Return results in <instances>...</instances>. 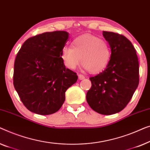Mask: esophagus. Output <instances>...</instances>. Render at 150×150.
I'll return each mask as SVG.
<instances>
[{"mask_svg": "<svg viewBox=\"0 0 150 150\" xmlns=\"http://www.w3.org/2000/svg\"><path fill=\"white\" fill-rule=\"evenodd\" d=\"M78 77H79V79L82 80V79H83L84 78H85V76H84L83 75H82V74H79V75H78Z\"/></svg>", "mask_w": 150, "mask_h": 150, "instance_id": "1", "label": "esophagus"}]
</instances>
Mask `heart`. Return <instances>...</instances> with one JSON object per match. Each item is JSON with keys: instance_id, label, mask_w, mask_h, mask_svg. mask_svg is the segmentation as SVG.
Wrapping results in <instances>:
<instances>
[{"instance_id": "obj_1", "label": "heart", "mask_w": 150, "mask_h": 150, "mask_svg": "<svg viewBox=\"0 0 150 150\" xmlns=\"http://www.w3.org/2000/svg\"><path fill=\"white\" fill-rule=\"evenodd\" d=\"M111 56L109 44L90 34L75 38L72 47L65 46L61 52V58L67 68L75 69L81 61L84 68L94 74L107 68Z\"/></svg>"}]
</instances>
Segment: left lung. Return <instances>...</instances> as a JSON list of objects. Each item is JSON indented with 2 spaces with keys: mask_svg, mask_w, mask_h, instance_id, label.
<instances>
[{
  "mask_svg": "<svg viewBox=\"0 0 150 150\" xmlns=\"http://www.w3.org/2000/svg\"><path fill=\"white\" fill-rule=\"evenodd\" d=\"M103 35L110 45L111 59L105 70L90 78L92 86L86 100L96 112L111 115L125 108L137 88L139 61L127 38L107 31H103Z\"/></svg>",
  "mask_w": 150,
  "mask_h": 150,
  "instance_id": "left-lung-1",
  "label": "left lung"
}]
</instances>
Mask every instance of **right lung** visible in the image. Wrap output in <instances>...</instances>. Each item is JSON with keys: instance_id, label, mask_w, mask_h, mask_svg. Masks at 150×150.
<instances>
[{"instance_id": "obj_1", "label": "right lung", "mask_w": 150, "mask_h": 150, "mask_svg": "<svg viewBox=\"0 0 150 150\" xmlns=\"http://www.w3.org/2000/svg\"><path fill=\"white\" fill-rule=\"evenodd\" d=\"M69 38L66 31L44 33L29 38L17 54L13 85L23 104L39 115L56 113L65 92L78 79L67 69L61 52Z\"/></svg>"}]
</instances>
